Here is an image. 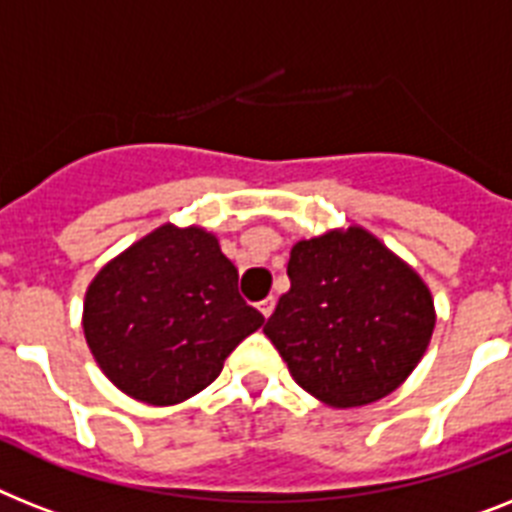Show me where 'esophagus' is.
Listing matches in <instances>:
<instances>
[{"instance_id":"1","label":"esophagus","mask_w":512,"mask_h":512,"mask_svg":"<svg viewBox=\"0 0 512 512\" xmlns=\"http://www.w3.org/2000/svg\"><path fill=\"white\" fill-rule=\"evenodd\" d=\"M259 311L266 316V319L272 316V311H274V298H272V295H269V298H264V301L259 303Z\"/></svg>"}]
</instances>
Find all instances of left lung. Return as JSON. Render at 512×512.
<instances>
[{"label": "left lung", "instance_id": "8db88e82", "mask_svg": "<svg viewBox=\"0 0 512 512\" xmlns=\"http://www.w3.org/2000/svg\"><path fill=\"white\" fill-rule=\"evenodd\" d=\"M287 277L264 335L316 400L369 405L416 369L437 322L432 293L371 232L350 225L298 240Z\"/></svg>", "mask_w": 512, "mask_h": 512}]
</instances>
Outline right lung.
Here are the masks:
<instances>
[{"label": "right lung", "instance_id": "obj_1", "mask_svg": "<svg viewBox=\"0 0 512 512\" xmlns=\"http://www.w3.org/2000/svg\"><path fill=\"white\" fill-rule=\"evenodd\" d=\"M261 324L240 298L235 264L201 227H156L96 274L83 303L99 369L149 405L183 403L209 387Z\"/></svg>", "mask_w": 512, "mask_h": 512}]
</instances>
